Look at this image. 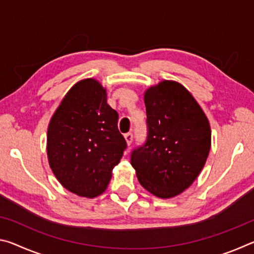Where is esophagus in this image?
Here are the masks:
<instances>
[{"mask_svg": "<svg viewBox=\"0 0 254 254\" xmlns=\"http://www.w3.org/2000/svg\"><path fill=\"white\" fill-rule=\"evenodd\" d=\"M124 137H126L127 144V145H131L132 140H133V134H132V133H131V132L126 133V134H124Z\"/></svg>", "mask_w": 254, "mask_h": 254, "instance_id": "esophagus-1", "label": "esophagus"}]
</instances>
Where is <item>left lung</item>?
I'll list each match as a JSON object with an SVG mask.
<instances>
[{"label":"left lung","instance_id":"obj_1","mask_svg":"<svg viewBox=\"0 0 254 254\" xmlns=\"http://www.w3.org/2000/svg\"><path fill=\"white\" fill-rule=\"evenodd\" d=\"M148 135L131 153L141 186L170 198L198 177L210 150V127L198 103L182 84L163 80L144 93Z\"/></svg>","mask_w":254,"mask_h":254}]
</instances>
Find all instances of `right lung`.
<instances>
[{"label":"right lung","mask_w":254,"mask_h":254,"mask_svg":"<svg viewBox=\"0 0 254 254\" xmlns=\"http://www.w3.org/2000/svg\"><path fill=\"white\" fill-rule=\"evenodd\" d=\"M96 79L76 83L50 120L47 153L58 182L74 194L93 198L109 185L127 149L119 114L107 104Z\"/></svg>","instance_id":"add662e5"}]
</instances>
